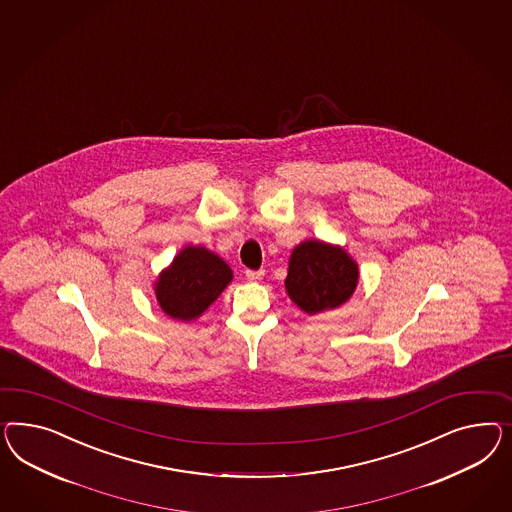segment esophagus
<instances>
[{"label": "esophagus", "mask_w": 512, "mask_h": 512, "mask_svg": "<svg viewBox=\"0 0 512 512\" xmlns=\"http://www.w3.org/2000/svg\"><path fill=\"white\" fill-rule=\"evenodd\" d=\"M263 275H265L263 271H247V273H245V277H247L249 282H260V280L263 278Z\"/></svg>", "instance_id": "esophagus-1"}]
</instances>
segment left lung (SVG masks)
Instances as JSON below:
<instances>
[{"label": "left lung", "mask_w": 512, "mask_h": 512, "mask_svg": "<svg viewBox=\"0 0 512 512\" xmlns=\"http://www.w3.org/2000/svg\"><path fill=\"white\" fill-rule=\"evenodd\" d=\"M359 284V265L342 245L305 239L288 260L286 293L308 316L348 303Z\"/></svg>", "instance_id": "obj_1"}]
</instances>
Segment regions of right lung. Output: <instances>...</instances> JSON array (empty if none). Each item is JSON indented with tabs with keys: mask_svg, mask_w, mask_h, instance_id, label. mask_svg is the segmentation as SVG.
I'll return each mask as SVG.
<instances>
[{
	"mask_svg": "<svg viewBox=\"0 0 512 512\" xmlns=\"http://www.w3.org/2000/svg\"><path fill=\"white\" fill-rule=\"evenodd\" d=\"M234 280V271L213 250L187 245L153 280L162 312L179 322H194Z\"/></svg>",
	"mask_w": 512,
	"mask_h": 512,
	"instance_id": "add662e5",
	"label": "right lung"
}]
</instances>
